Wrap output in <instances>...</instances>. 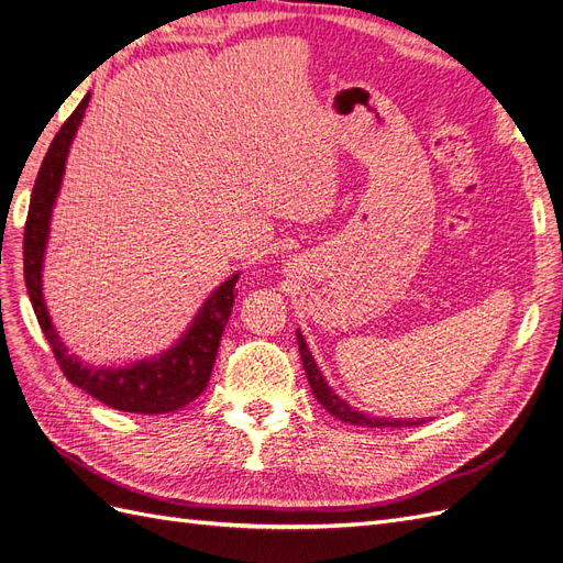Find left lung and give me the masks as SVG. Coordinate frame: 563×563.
Instances as JSON below:
<instances>
[{
	"instance_id": "1",
	"label": "left lung",
	"mask_w": 563,
	"mask_h": 563,
	"mask_svg": "<svg viewBox=\"0 0 563 563\" xmlns=\"http://www.w3.org/2000/svg\"><path fill=\"white\" fill-rule=\"evenodd\" d=\"M297 343H299V355H301V362H303V371L308 376V383H310V389H313L316 399L334 415V418H339L341 422H347V424H355V427H371V429H383V427H420L424 424L427 420H387V418H371V415L362 412V410H355L350 408L336 391H331V387L324 383L322 373L313 360V355H310V350L306 347V341L303 336L297 331Z\"/></svg>"
}]
</instances>
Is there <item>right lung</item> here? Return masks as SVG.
<instances>
[{
    "mask_svg": "<svg viewBox=\"0 0 563 563\" xmlns=\"http://www.w3.org/2000/svg\"><path fill=\"white\" fill-rule=\"evenodd\" d=\"M88 101L90 95L82 97L76 111L65 120V124H62L44 162H41L38 176L34 180L23 234L27 295L36 313L38 327L44 331L62 373H65L71 385L88 391L90 397H95L103 406L122 412L164 415L195 401L206 389L216 364L224 324L229 316H232L234 297L239 295V276L224 280L216 289L211 299L203 303L201 313L195 318L190 331L180 339V343H176V347L172 350H166L157 360L139 362L124 368H92L69 355L67 347L57 339L51 318L46 313L44 295H41V262H44L51 211L59 190L62 174H65V159L69 153L71 139L80 124V118L88 109Z\"/></svg>",
    "mask_w": 563,
    "mask_h": 563,
    "instance_id": "right-lung-1",
    "label": "right lung"
}]
</instances>
